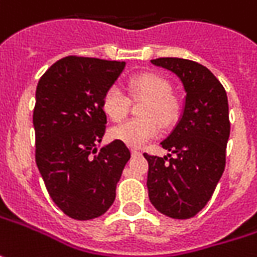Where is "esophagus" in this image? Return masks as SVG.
<instances>
[{
  "label": "esophagus",
  "mask_w": 257,
  "mask_h": 257,
  "mask_svg": "<svg viewBox=\"0 0 257 257\" xmlns=\"http://www.w3.org/2000/svg\"><path fill=\"white\" fill-rule=\"evenodd\" d=\"M131 154H132V156H141V155H142V152H141V151H138V149H132V151H131Z\"/></svg>",
  "instance_id": "obj_1"
}]
</instances>
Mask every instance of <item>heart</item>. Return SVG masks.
Listing matches in <instances>:
<instances>
[{
  "label": "heart",
  "instance_id": "heart-1",
  "mask_svg": "<svg viewBox=\"0 0 257 257\" xmlns=\"http://www.w3.org/2000/svg\"><path fill=\"white\" fill-rule=\"evenodd\" d=\"M131 92L135 96L145 98L142 113L144 118L129 119L111 131L113 139L132 148L145 145L161 132V122L165 126L173 123L178 115V103L169 95L171 86L161 76L142 74L131 79ZM102 109L113 120H122L129 111V99L119 86H111L102 99Z\"/></svg>",
  "mask_w": 257,
  "mask_h": 257
}]
</instances>
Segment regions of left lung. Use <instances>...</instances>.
<instances>
[{"label":"left lung","mask_w":257,"mask_h":257,"mask_svg":"<svg viewBox=\"0 0 257 257\" xmlns=\"http://www.w3.org/2000/svg\"><path fill=\"white\" fill-rule=\"evenodd\" d=\"M151 62L178 76L186 96L178 123L161 142L168 156L144 154L149 164V200L166 216L189 219L205 208L225 171L227 96L216 76L198 62L182 58Z\"/></svg>","instance_id":"1"}]
</instances>
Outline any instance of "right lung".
Here are the masks:
<instances>
[{
	"label": "right lung",
	"mask_w": 257,
	"mask_h": 257,
	"mask_svg": "<svg viewBox=\"0 0 257 257\" xmlns=\"http://www.w3.org/2000/svg\"><path fill=\"white\" fill-rule=\"evenodd\" d=\"M125 62L65 57L41 76L35 92V162L51 199L67 216L89 220L115 200L116 183L131 158L126 145L101 146L105 92Z\"/></svg>",
	"instance_id": "obj_1"
}]
</instances>
